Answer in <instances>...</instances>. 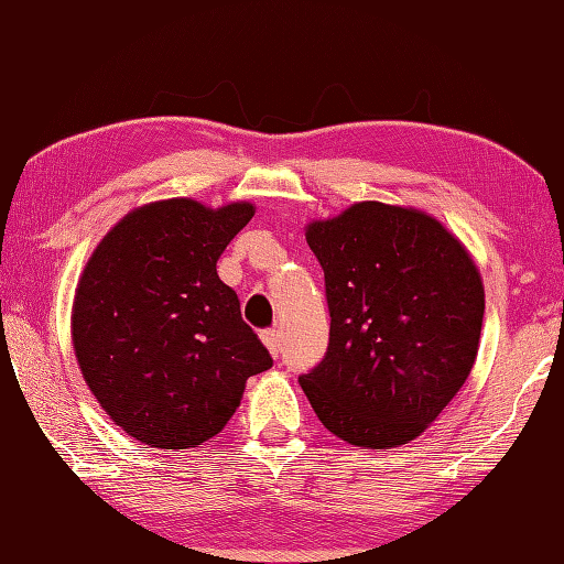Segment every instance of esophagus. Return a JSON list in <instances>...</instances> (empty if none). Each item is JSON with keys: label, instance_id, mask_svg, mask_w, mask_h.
<instances>
[{"label": "esophagus", "instance_id": "esophagus-1", "mask_svg": "<svg viewBox=\"0 0 564 564\" xmlns=\"http://www.w3.org/2000/svg\"><path fill=\"white\" fill-rule=\"evenodd\" d=\"M261 341L269 347L273 357L281 355V329L279 327H267L261 329Z\"/></svg>", "mask_w": 564, "mask_h": 564}]
</instances>
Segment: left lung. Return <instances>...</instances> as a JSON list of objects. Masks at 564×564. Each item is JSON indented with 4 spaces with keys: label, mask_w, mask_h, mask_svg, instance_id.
Instances as JSON below:
<instances>
[{
    "label": "left lung",
    "mask_w": 564,
    "mask_h": 564,
    "mask_svg": "<svg viewBox=\"0 0 564 564\" xmlns=\"http://www.w3.org/2000/svg\"><path fill=\"white\" fill-rule=\"evenodd\" d=\"M325 271L329 345L301 377L319 421L349 445H405L443 413L477 359L484 285L425 213L357 203L307 225Z\"/></svg>",
    "instance_id": "left-lung-1"
}]
</instances>
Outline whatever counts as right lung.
I'll use <instances>...</instances> for the list:
<instances>
[{
    "mask_svg": "<svg viewBox=\"0 0 564 564\" xmlns=\"http://www.w3.org/2000/svg\"><path fill=\"white\" fill-rule=\"evenodd\" d=\"M253 205H143L99 241L77 283L73 347L107 415L139 443L185 449L235 415L273 359L219 281L217 259Z\"/></svg>",
    "mask_w": 564,
    "mask_h": 564,
    "instance_id": "1",
    "label": "right lung"
}]
</instances>
